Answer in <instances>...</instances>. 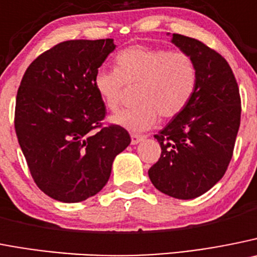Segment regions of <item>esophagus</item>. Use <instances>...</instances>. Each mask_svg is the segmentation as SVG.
<instances>
[{
  "mask_svg": "<svg viewBox=\"0 0 257 257\" xmlns=\"http://www.w3.org/2000/svg\"><path fill=\"white\" fill-rule=\"evenodd\" d=\"M144 139H145V136L136 135V134H133V135H131V144H133V145L139 144V143L144 140Z\"/></svg>",
  "mask_w": 257,
  "mask_h": 257,
  "instance_id": "esophagus-1",
  "label": "esophagus"
}]
</instances>
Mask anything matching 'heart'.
<instances>
[{
	"label": "heart",
	"mask_w": 257,
	"mask_h": 257,
	"mask_svg": "<svg viewBox=\"0 0 257 257\" xmlns=\"http://www.w3.org/2000/svg\"><path fill=\"white\" fill-rule=\"evenodd\" d=\"M126 85H139L138 104L110 121L140 133L159 116L173 118L187 107L196 90V65L186 52L131 46L116 56V70L99 69L94 75V88L112 112L121 107Z\"/></svg>",
	"instance_id": "heart-1"
}]
</instances>
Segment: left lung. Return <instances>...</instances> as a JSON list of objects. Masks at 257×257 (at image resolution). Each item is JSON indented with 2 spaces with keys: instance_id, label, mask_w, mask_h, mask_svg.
Listing matches in <instances>:
<instances>
[{
  "instance_id": "8db88e82",
  "label": "left lung",
  "mask_w": 257,
  "mask_h": 257,
  "mask_svg": "<svg viewBox=\"0 0 257 257\" xmlns=\"http://www.w3.org/2000/svg\"><path fill=\"white\" fill-rule=\"evenodd\" d=\"M172 43L194 60L197 85L192 99L163 130L159 161L149 169L155 188L176 199H195L224 176L241 122V96L224 57L202 42L181 34Z\"/></svg>"
}]
</instances>
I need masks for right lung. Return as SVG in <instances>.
<instances>
[{
	"label": "right lung",
	"instance_id": "obj_1",
	"mask_svg": "<svg viewBox=\"0 0 257 257\" xmlns=\"http://www.w3.org/2000/svg\"><path fill=\"white\" fill-rule=\"evenodd\" d=\"M114 48L113 39L61 42L21 79L16 136L33 180L52 199L80 202L98 194L131 143L123 127L103 124L104 102L94 88V75Z\"/></svg>",
	"mask_w": 257,
	"mask_h": 257
}]
</instances>
